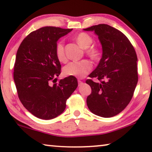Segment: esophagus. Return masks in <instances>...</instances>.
<instances>
[{
    "label": "esophagus",
    "instance_id": "obj_1",
    "mask_svg": "<svg viewBox=\"0 0 152 152\" xmlns=\"http://www.w3.org/2000/svg\"><path fill=\"white\" fill-rule=\"evenodd\" d=\"M78 85H79V86L81 85V84H82V82L81 80H78Z\"/></svg>",
    "mask_w": 152,
    "mask_h": 152
}]
</instances>
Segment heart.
I'll return each mask as SVG.
<instances>
[{"label":"heart","instance_id":"obj_1","mask_svg":"<svg viewBox=\"0 0 152 152\" xmlns=\"http://www.w3.org/2000/svg\"><path fill=\"white\" fill-rule=\"evenodd\" d=\"M76 41L83 49H87L86 54L92 60H98L101 56V50L96 47H91L93 43V39L86 33H80L76 35ZM90 48H89V47ZM56 55L58 60L61 62L66 60L64 40H60L56 45ZM92 65L91 61L84 60L80 61H72L64 66L63 73L67 76H75L77 78H84L91 70Z\"/></svg>","mask_w":152,"mask_h":152}]
</instances>
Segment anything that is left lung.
<instances>
[{"instance_id":"1","label":"left lung","mask_w":152,"mask_h":152,"mask_svg":"<svg viewBox=\"0 0 152 152\" xmlns=\"http://www.w3.org/2000/svg\"><path fill=\"white\" fill-rule=\"evenodd\" d=\"M94 31L102 49L99 65L86 81L92 92L87 97L89 110L102 117H112L125 109L132 100L138 81L135 49L128 38L120 31L106 24L84 29Z\"/></svg>"}]
</instances>
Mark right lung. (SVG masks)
<instances>
[{"instance_id": "add662e5", "label": "right lung", "mask_w": 152, "mask_h": 152, "mask_svg": "<svg viewBox=\"0 0 152 152\" xmlns=\"http://www.w3.org/2000/svg\"><path fill=\"white\" fill-rule=\"evenodd\" d=\"M72 31L42 27L28 35L17 50L13 77L18 96L25 109L39 119L49 120L61 115L78 86L74 76L59 82L56 78L61 73V64L56 45Z\"/></svg>"}]
</instances>
